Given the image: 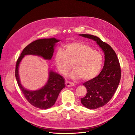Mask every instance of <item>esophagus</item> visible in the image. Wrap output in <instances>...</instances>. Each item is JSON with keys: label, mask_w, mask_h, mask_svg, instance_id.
<instances>
[{"label": "esophagus", "mask_w": 135, "mask_h": 135, "mask_svg": "<svg viewBox=\"0 0 135 135\" xmlns=\"http://www.w3.org/2000/svg\"><path fill=\"white\" fill-rule=\"evenodd\" d=\"M65 84H66V86L68 87H73L74 85V84L71 82V81H65Z\"/></svg>", "instance_id": "obj_1"}]
</instances>
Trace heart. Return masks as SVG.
<instances>
[{"instance_id":"b5f03b06","label":"heart","mask_w":135,"mask_h":135,"mask_svg":"<svg viewBox=\"0 0 135 135\" xmlns=\"http://www.w3.org/2000/svg\"><path fill=\"white\" fill-rule=\"evenodd\" d=\"M55 64L59 71L66 75L71 68L74 70L69 75L70 78H81L83 80H91L99 74L103 63V56L88 44L74 42L65 45L64 50H59L55 55Z\"/></svg>"}]
</instances>
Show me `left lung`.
Here are the masks:
<instances>
[{
	"label": "left lung",
	"instance_id": "1",
	"mask_svg": "<svg viewBox=\"0 0 135 135\" xmlns=\"http://www.w3.org/2000/svg\"><path fill=\"white\" fill-rule=\"evenodd\" d=\"M79 35L96 42L105 55L103 70L95 78L83 83L87 88V94L80 99L81 103L84 107L89 109H95L107 104L115 93L120 80V64L115 51L109 44L92 35Z\"/></svg>",
	"mask_w": 135,
	"mask_h": 135
}]
</instances>
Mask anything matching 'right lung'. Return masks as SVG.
Listing matches in <instances>:
<instances>
[{"label":"right lung","instance_id":"1","mask_svg":"<svg viewBox=\"0 0 135 135\" xmlns=\"http://www.w3.org/2000/svg\"><path fill=\"white\" fill-rule=\"evenodd\" d=\"M60 41V40L55 38L36 40L23 49L16 62L15 76L20 88L28 103L40 109H48L54 105L60 92L65 87V80L58 73L50 70L48 79L42 88L35 91L28 90L21 83L18 73L19 66L26 55L36 56L44 60H51L56 43Z\"/></svg>","mask_w":135,"mask_h":135}]
</instances>
